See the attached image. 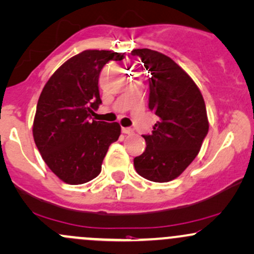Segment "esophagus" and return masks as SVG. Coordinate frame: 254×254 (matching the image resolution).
<instances>
[{
	"label": "esophagus",
	"mask_w": 254,
	"mask_h": 254,
	"mask_svg": "<svg viewBox=\"0 0 254 254\" xmlns=\"http://www.w3.org/2000/svg\"><path fill=\"white\" fill-rule=\"evenodd\" d=\"M122 132L125 133V135H130V133L133 132L131 127H122Z\"/></svg>",
	"instance_id": "obj_1"
}]
</instances>
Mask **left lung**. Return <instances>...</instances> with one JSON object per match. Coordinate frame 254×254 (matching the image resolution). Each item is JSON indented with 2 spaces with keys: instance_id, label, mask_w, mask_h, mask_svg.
Returning <instances> with one entry per match:
<instances>
[{
  "instance_id": "obj_1",
  "label": "left lung",
  "mask_w": 254,
  "mask_h": 254,
  "mask_svg": "<svg viewBox=\"0 0 254 254\" xmlns=\"http://www.w3.org/2000/svg\"><path fill=\"white\" fill-rule=\"evenodd\" d=\"M149 74V104L159 117L152 133L142 135L146 150L133 159L137 174L169 182L190 165L208 132L205 101L199 88L174 60L150 49H135Z\"/></svg>"
}]
</instances>
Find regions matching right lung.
Returning <instances> with one entry per match:
<instances>
[{
    "label": "right lung",
    "mask_w": 254,
    "mask_h": 254,
    "mask_svg": "<svg viewBox=\"0 0 254 254\" xmlns=\"http://www.w3.org/2000/svg\"><path fill=\"white\" fill-rule=\"evenodd\" d=\"M123 59L111 50H84L61 65L42 90L33 138L48 168L65 183L95 178L108 147L119 138L118 123L91 121V116L102 104L100 72Z\"/></svg>",
    "instance_id": "1"
}]
</instances>
